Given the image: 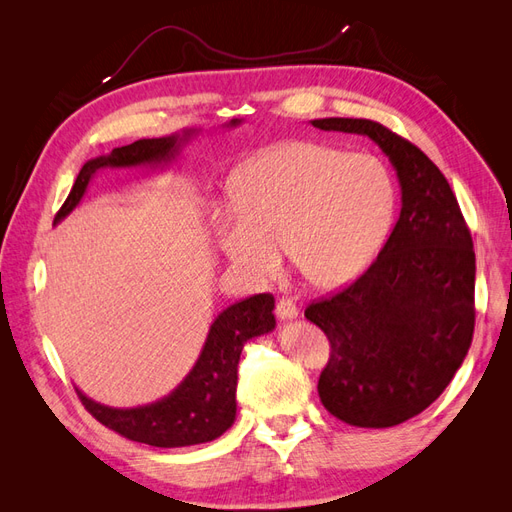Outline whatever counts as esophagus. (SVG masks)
I'll return each instance as SVG.
<instances>
[{
  "label": "esophagus",
  "mask_w": 512,
  "mask_h": 512,
  "mask_svg": "<svg viewBox=\"0 0 512 512\" xmlns=\"http://www.w3.org/2000/svg\"><path fill=\"white\" fill-rule=\"evenodd\" d=\"M275 312L282 320H294L299 316V307L294 305L290 299H280V301H277Z\"/></svg>",
  "instance_id": "obj_1"
}]
</instances>
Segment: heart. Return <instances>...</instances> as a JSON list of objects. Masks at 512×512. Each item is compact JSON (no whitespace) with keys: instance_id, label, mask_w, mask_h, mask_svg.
<instances>
[{"instance_id":"b5f03b06","label":"heart","mask_w":512,"mask_h":512,"mask_svg":"<svg viewBox=\"0 0 512 512\" xmlns=\"http://www.w3.org/2000/svg\"><path fill=\"white\" fill-rule=\"evenodd\" d=\"M235 213L220 220V247L254 280L282 269L284 250L318 288L356 280L395 218L397 183L371 153L309 141L260 151L235 179Z\"/></svg>"}]
</instances>
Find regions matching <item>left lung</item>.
Returning <instances> with one entry per match:
<instances>
[{"label":"left lung","mask_w":512,"mask_h":512,"mask_svg":"<svg viewBox=\"0 0 512 512\" xmlns=\"http://www.w3.org/2000/svg\"><path fill=\"white\" fill-rule=\"evenodd\" d=\"M312 126L369 136L401 185L399 220L378 258L348 288L305 309L331 342L318 380L322 406L354 427H393L429 408L470 350L472 235L440 168L406 138L369 119Z\"/></svg>","instance_id":"8db88e82"}]
</instances>
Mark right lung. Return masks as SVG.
Segmentation results:
<instances>
[{"mask_svg": "<svg viewBox=\"0 0 512 512\" xmlns=\"http://www.w3.org/2000/svg\"><path fill=\"white\" fill-rule=\"evenodd\" d=\"M241 119H232L228 128H237ZM198 130L162 138H141L132 145L117 147L108 156L85 162L72 190L55 215L59 224L81 203L89 181L102 168H134L170 164L181 147ZM275 299L271 294H254L250 299L226 307L209 327L205 346L200 350L190 374L177 389L147 406L111 408L79 393L83 406L104 427L119 436L160 448H179L203 444L220 438L235 423L237 416V365L247 339L275 329Z\"/></svg>", "mask_w": 512, "mask_h": 512, "instance_id": "obj_1", "label": "right lung"}]
</instances>
